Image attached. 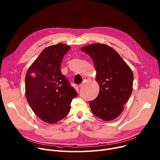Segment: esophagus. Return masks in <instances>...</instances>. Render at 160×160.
Segmentation results:
<instances>
[{"instance_id": "esophagus-1", "label": "esophagus", "mask_w": 160, "mask_h": 160, "mask_svg": "<svg viewBox=\"0 0 160 160\" xmlns=\"http://www.w3.org/2000/svg\"><path fill=\"white\" fill-rule=\"evenodd\" d=\"M87 82H88V80H87V79H86V78L83 79V80L82 83H81L80 84H79V86H80V87H82V86H83V85H84L85 83H86Z\"/></svg>"}]
</instances>
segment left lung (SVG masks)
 <instances>
[{
  "mask_svg": "<svg viewBox=\"0 0 160 160\" xmlns=\"http://www.w3.org/2000/svg\"><path fill=\"white\" fill-rule=\"evenodd\" d=\"M81 51L91 57L100 86L97 98L89 102L92 113L104 121L116 118L132 91L133 73L113 48L104 44L85 46Z\"/></svg>",
  "mask_w": 160,
  "mask_h": 160,
  "instance_id": "8db88e82",
  "label": "left lung"
}]
</instances>
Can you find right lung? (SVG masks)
<instances>
[{
  "label": "right lung",
  "instance_id": "add662e5",
  "mask_svg": "<svg viewBox=\"0 0 160 160\" xmlns=\"http://www.w3.org/2000/svg\"><path fill=\"white\" fill-rule=\"evenodd\" d=\"M69 49L64 44L45 48L26 74L27 101L38 118L48 123H55L66 116L77 95L60 71L63 57Z\"/></svg>",
  "mask_w": 160,
  "mask_h": 160
}]
</instances>
